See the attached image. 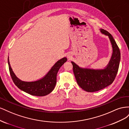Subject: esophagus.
Instances as JSON below:
<instances>
[{"instance_id":"34e87169","label":"esophagus","mask_w":129,"mask_h":129,"mask_svg":"<svg viewBox=\"0 0 129 129\" xmlns=\"http://www.w3.org/2000/svg\"><path fill=\"white\" fill-rule=\"evenodd\" d=\"M68 58H70V57H69V56H68Z\"/></svg>"}]
</instances>
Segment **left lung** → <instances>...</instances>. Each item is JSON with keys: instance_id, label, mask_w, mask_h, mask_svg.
<instances>
[{"instance_id": "left-lung-1", "label": "left lung", "mask_w": 129, "mask_h": 129, "mask_svg": "<svg viewBox=\"0 0 129 129\" xmlns=\"http://www.w3.org/2000/svg\"><path fill=\"white\" fill-rule=\"evenodd\" d=\"M101 32L108 36L112 47V54L108 65L104 69H90L80 67L72 61L73 72L77 84L84 90L95 92L100 90L114 82L118 72L120 53L114 38L108 31L100 29Z\"/></svg>"}]
</instances>
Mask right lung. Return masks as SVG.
I'll return each mask as SVG.
<instances>
[{
	"mask_svg": "<svg viewBox=\"0 0 129 129\" xmlns=\"http://www.w3.org/2000/svg\"><path fill=\"white\" fill-rule=\"evenodd\" d=\"M67 60V58L64 57L57 61L44 77L32 82L22 81L16 76L11 67L9 57H8V64L12 79L18 88L31 95L44 96L49 94L54 90L56 83L57 72Z\"/></svg>",
	"mask_w": 129,
	"mask_h": 129,
	"instance_id": "1",
	"label": "right lung"
}]
</instances>
